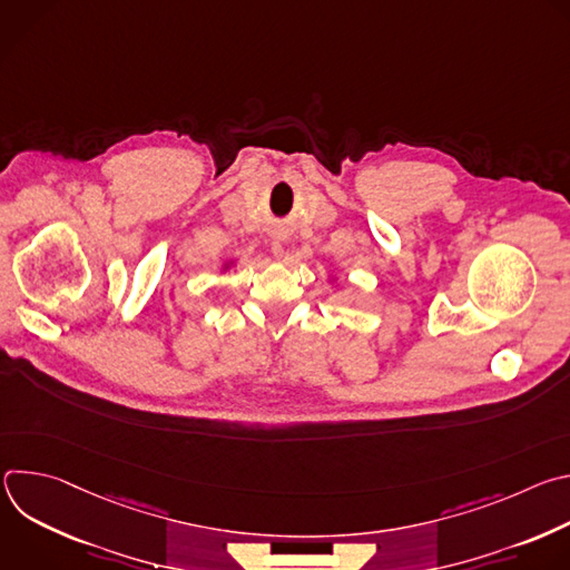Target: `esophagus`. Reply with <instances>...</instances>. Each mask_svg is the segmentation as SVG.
Returning a JSON list of instances; mask_svg holds the SVG:
<instances>
[{
  "instance_id": "34e87169",
  "label": "esophagus",
  "mask_w": 570,
  "mask_h": 570,
  "mask_svg": "<svg viewBox=\"0 0 570 570\" xmlns=\"http://www.w3.org/2000/svg\"><path fill=\"white\" fill-rule=\"evenodd\" d=\"M273 255H275V257H282V255H284V243H282L279 238L273 240Z\"/></svg>"
}]
</instances>
